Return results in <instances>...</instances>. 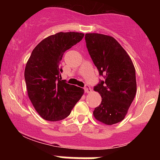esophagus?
<instances>
[{
  "label": "esophagus",
  "mask_w": 160,
  "mask_h": 160,
  "mask_svg": "<svg viewBox=\"0 0 160 160\" xmlns=\"http://www.w3.org/2000/svg\"><path fill=\"white\" fill-rule=\"evenodd\" d=\"M84 89H85V92L86 93H90L92 92L90 86H89V85H86L85 87H84Z\"/></svg>",
  "instance_id": "1"
}]
</instances>
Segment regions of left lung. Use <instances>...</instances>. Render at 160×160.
<instances>
[{"label": "left lung", "mask_w": 160, "mask_h": 160, "mask_svg": "<svg viewBox=\"0 0 160 160\" xmlns=\"http://www.w3.org/2000/svg\"><path fill=\"white\" fill-rule=\"evenodd\" d=\"M86 47L100 76L94 86L102 102L93 111L95 118L106 125L120 122L126 117L136 94L135 69L131 58L113 37L86 34Z\"/></svg>", "instance_id": "obj_1"}]
</instances>
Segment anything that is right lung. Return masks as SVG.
Here are the masks:
<instances>
[{"mask_svg": "<svg viewBox=\"0 0 160 160\" xmlns=\"http://www.w3.org/2000/svg\"><path fill=\"white\" fill-rule=\"evenodd\" d=\"M83 36L82 33L70 32L47 37L36 46L28 60L25 80L28 98L46 120L55 122L66 118L83 95V89L59 78L64 53Z\"/></svg>", "mask_w": 160, "mask_h": 160, "instance_id": "obj_1", "label": "right lung"}]
</instances>
